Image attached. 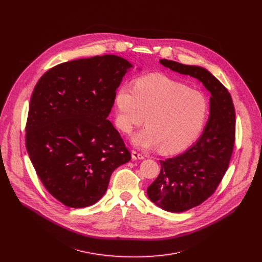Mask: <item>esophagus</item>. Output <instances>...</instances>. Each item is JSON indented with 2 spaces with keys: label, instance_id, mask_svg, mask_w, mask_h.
I'll use <instances>...</instances> for the list:
<instances>
[{
  "label": "esophagus",
  "instance_id": "esophagus-1",
  "mask_svg": "<svg viewBox=\"0 0 262 262\" xmlns=\"http://www.w3.org/2000/svg\"><path fill=\"white\" fill-rule=\"evenodd\" d=\"M132 158H133L134 160H143V159H144V156H143L142 154L136 151V150H133V151H132Z\"/></svg>",
  "mask_w": 262,
  "mask_h": 262
}]
</instances>
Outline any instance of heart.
Masks as SVG:
<instances>
[{
	"label": "heart",
	"instance_id": "b5f03b06",
	"mask_svg": "<svg viewBox=\"0 0 262 262\" xmlns=\"http://www.w3.org/2000/svg\"><path fill=\"white\" fill-rule=\"evenodd\" d=\"M115 105L117 127L130 134L146 118L148 125L133 137V142L141 148L160 147L163 154L188 147L201 133L209 111L202 92L160 73L141 77L135 87L121 85Z\"/></svg>",
	"mask_w": 262,
	"mask_h": 262
}]
</instances>
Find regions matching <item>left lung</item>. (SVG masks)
Here are the masks:
<instances>
[{"label": "left lung", "mask_w": 262, "mask_h": 262, "mask_svg": "<svg viewBox=\"0 0 262 262\" xmlns=\"http://www.w3.org/2000/svg\"><path fill=\"white\" fill-rule=\"evenodd\" d=\"M160 63L199 80L211 94L208 122L199 140L185 152L160 161V175L147 189L159 207L182 212L209 198L225 175L235 140V110L228 90L207 69L166 59Z\"/></svg>", "instance_id": "obj_1"}]
</instances>
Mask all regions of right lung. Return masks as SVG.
Segmentation results:
<instances>
[{"label": "right lung", "instance_id": "obj_1", "mask_svg": "<svg viewBox=\"0 0 262 262\" xmlns=\"http://www.w3.org/2000/svg\"><path fill=\"white\" fill-rule=\"evenodd\" d=\"M133 65L115 55L61 63L37 82L26 147L49 193L68 207L96 203L130 152L107 116Z\"/></svg>", "mask_w": 262, "mask_h": 262}]
</instances>
